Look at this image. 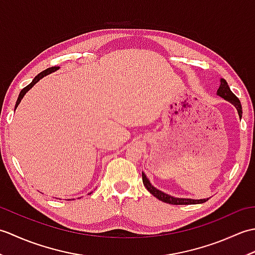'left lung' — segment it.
I'll list each match as a JSON object with an SVG mask.
<instances>
[{"label": "left lung", "instance_id": "1", "mask_svg": "<svg viewBox=\"0 0 255 255\" xmlns=\"http://www.w3.org/2000/svg\"><path fill=\"white\" fill-rule=\"evenodd\" d=\"M220 86L217 91V94L219 96L223 97L226 101L230 102L231 104H234L237 108L238 113H239V116L240 118L242 117V107H241V103L239 101V99L232 93L228 83H227V81L221 79L220 80ZM142 182H143V185L145 186V188L148 189V191L153 195L154 197L158 198L159 200H162L163 203L166 204H171V205H193V204H202L205 203L206 199H189V198H175V197H172L170 195L164 194L163 192L159 191V189H156L155 187H153L151 185L149 180L147 178L143 173H142Z\"/></svg>", "mask_w": 255, "mask_h": 255}]
</instances>
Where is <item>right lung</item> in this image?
Returning <instances> with one entry per match:
<instances>
[{
    "label": "right lung",
    "mask_w": 255,
    "mask_h": 255,
    "mask_svg": "<svg viewBox=\"0 0 255 255\" xmlns=\"http://www.w3.org/2000/svg\"><path fill=\"white\" fill-rule=\"evenodd\" d=\"M57 69H59V67H51V68H48V69H46V70H45V71H42V72H40V73L38 74V75H36L35 79L31 81V83H29L28 85L25 86V88L20 91V93H19V95H18V99H17V101H16V105H15V108L18 106V104H19V103H20L21 99H23V97H24V95L26 94V92H27V91H29V90L32 88V86H34V85H35V84H36V83L38 82V81H39L40 79L44 78L45 75L49 74V73H51V72H53V71H56Z\"/></svg>",
    "instance_id": "add662e5"
}]
</instances>
